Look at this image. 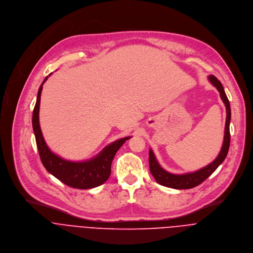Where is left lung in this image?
Segmentation results:
<instances>
[{"mask_svg":"<svg viewBox=\"0 0 253 253\" xmlns=\"http://www.w3.org/2000/svg\"><path fill=\"white\" fill-rule=\"evenodd\" d=\"M209 81L217 88V90L220 93V97L222 102L225 105L226 108V121H225V128H224V138H223V144L221 146L220 153L218 154L217 158L209 166L200 169L194 172L184 173V174H173L170 172H168L165 170L160 164L158 163L154 151L149 149L148 154V164H149V169L151 174L155 177L158 183L167 186L171 187L175 189H188L192 188L194 186H197L203 181H205L225 160L228 149H229V143H230V132H229V124H230V118H231V111H230V105L229 100L225 94V91L223 89V86L221 83L213 76L211 75L209 77Z\"/></svg>","mask_w":253,"mask_h":253,"instance_id":"left-lung-1","label":"left lung"}]
</instances>
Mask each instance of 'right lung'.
Listing matches in <instances>:
<instances>
[{"instance_id":"right-lung-1","label":"right lung","mask_w":253,"mask_h":253,"mask_svg":"<svg viewBox=\"0 0 253 253\" xmlns=\"http://www.w3.org/2000/svg\"><path fill=\"white\" fill-rule=\"evenodd\" d=\"M48 76H50V74ZM48 76L45 77L39 88L32 121L42 164L50 174H53L68 186L79 189H87L103 184L111 175V166L117 151L125 141L131 136H126L112 142L93 159L85 162H70L55 155L47 147L43 139L39 121L41 93L42 84L47 80Z\"/></svg>"}]
</instances>
